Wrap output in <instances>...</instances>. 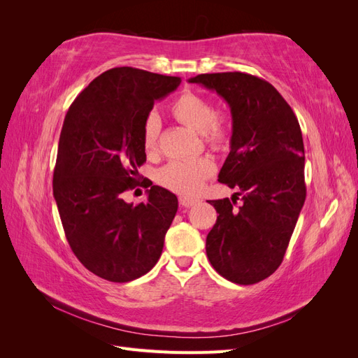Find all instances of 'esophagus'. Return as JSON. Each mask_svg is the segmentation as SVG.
<instances>
[{
  "mask_svg": "<svg viewBox=\"0 0 358 358\" xmlns=\"http://www.w3.org/2000/svg\"><path fill=\"white\" fill-rule=\"evenodd\" d=\"M200 200L199 199H192V197H180L179 199V203L180 206H183V208H191V206L197 204Z\"/></svg>",
  "mask_w": 358,
  "mask_h": 358,
  "instance_id": "1",
  "label": "esophagus"
}]
</instances>
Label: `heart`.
Segmentation results:
<instances>
[{
	"label": "heart",
	"instance_id": "obj_1",
	"mask_svg": "<svg viewBox=\"0 0 358 358\" xmlns=\"http://www.w3.org/2000/svg\"><path fill=\"white\" fill-rule=\"evenodd\" d=\"M170 112L180 124L197 131H203L206 142L212 146H222L229 137V127L225 119L215 113L212 103L196 92H183L171 103ZM161 124L157 115L150 113L143 124L142 143L148 154H154L158 148ZM215 173V162L209 157L194 159L171 161L159 169L157 180L162 187L182 194L194 196L197 194L206 179Z\"/></svg>",
	"mask_w": 358,
	"mask_h": 358
}]
</instances>
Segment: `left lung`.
Masks as SVG:
<instances>
[{
    "label": "left lung",
    "instance_id": "8db88e82",
    "mask_svg": "<svg viewBox=\"0 0 358 358\" xmlns=\"http://www.w3.org/2000/svg\"><path fill=\"white\" fill-rule=\"evenodd\" d=\"M189 83L216 91L230 106V154L218 180L237 192L209 200L218 218L206 239L213 268L251 285L280 266L306 199L305 146L297 117L275 86L230 71L199 74ZM243 204L234 208L235 200Z\"/></svg>",
    "mask_w": 358,
    "mask_h": 358
}]
</instances>
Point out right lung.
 Returning a JSON list of instances; mask_svg holds the SVG:
<instances>
[{
    "label": "right lung",
    "mask_w": 358,
    "mask_h": 358,
    "mask_svg": "<svg viewBox=\"0 0 358 358\" xmlns=\"http://www.w3.org/2000/svg\"><path fill=\"white\" fill-rule=\"evenodd\" d=\"M180 78L116 67L95 78L64 119L53 197L74 255L110 282L146 275L161 257L178 212L166 188L143 183L148 200L127 203L146 161L143 124L157 100L175 91Z\"/></svg>",
    "instance_id": "add662e5"
}]
</instances>
